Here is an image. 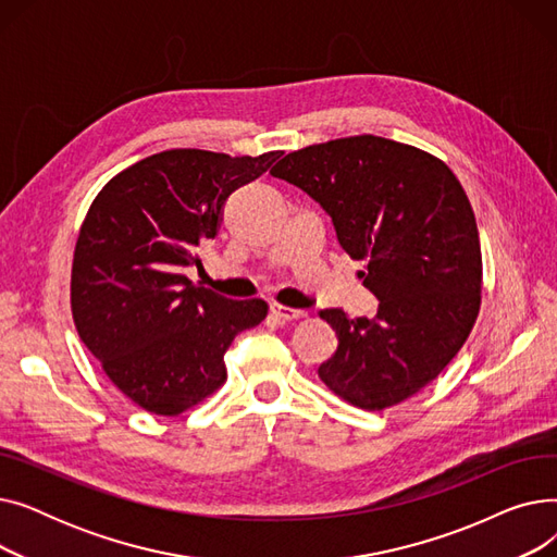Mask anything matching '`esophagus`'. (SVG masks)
<instances>
[{"mask_svg": "<svg viewBox=\"0 0 557 557\" xmlns=\"http://www.w3.org/2000/svg\"><path fill=\"white\" fill-rule=\"evenodd\" d=\"M271 311L282 320V323H296V320L307 318V311H302V309H290V307H282V305H271Z\"/></svg>", "mask_w": 557, "mask_h": 557, "instance_id": "esophagus-1", "label": "esophagus"}]
</instances>
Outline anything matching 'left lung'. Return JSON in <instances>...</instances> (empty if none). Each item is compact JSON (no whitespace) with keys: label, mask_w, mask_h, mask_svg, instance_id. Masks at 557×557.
Here are the masks:
<instances>
[{"label":"left lung","mask_w":557,"mask_h":557,"mask_svg":"<svg viewBox=\"0 0 557 557\" xmlns=\"http://www.w3.org/2000/svg\"><path fill=\"white\" fill-rule=\"evenodd\" d=\"M271 175L325 210L379 300L374 318L320 311L338 336L320 379L368 411L416 395L456 357L481 305L479 230L458 178L416 146L374 135L307 146Z\"/></svg>","instance_id":"obj_1"}]
</instances>
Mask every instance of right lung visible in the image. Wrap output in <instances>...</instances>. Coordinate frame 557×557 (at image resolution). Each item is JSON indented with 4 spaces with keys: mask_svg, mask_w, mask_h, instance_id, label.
<instances>
[{
    "mask_svg": "<svg viewBox=\"0 0 557 557\" xmlns=\"http://www.w3.org/2000/svg\"><path fill=\"white\" fill-rule=\"evenodd\" d=\"M282 153L230 158L173 149L114 178L87 212L72 267L81 341L110 382L156 416H178L225 382L232 338L259 325L263 300H230L185 275L223 208Z\"/></svg>",
    "mask_w": 557,
    "mask_h": 557,
    "instance_id": "right-lung-1",
    "label": "right lung"
}]
</instances>
